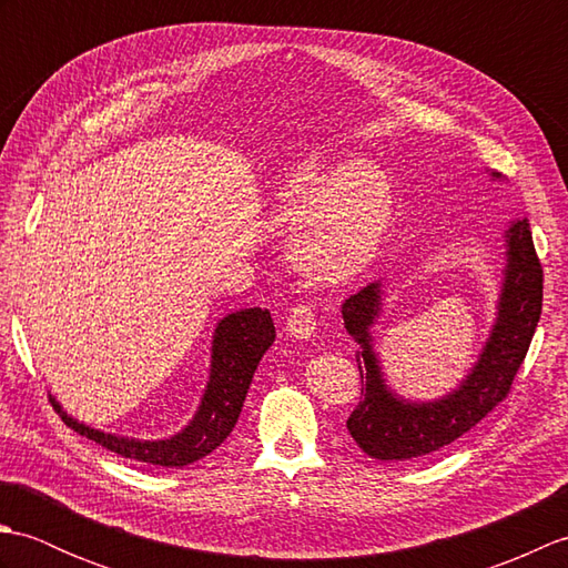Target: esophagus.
<instances>
[{
    "label": "esophagus",
    "instance_id": "34e87169",
    "mask_svg": "<svg viewBox=\"0 0 568 568\" xmlns=\"http://www.w3.org/2000/svg\"><path fill=\"white\" fill-rule=\"evenodd\" d=\"M317 329V317L310 305L293 307L291 315L285 320V332L295 336V339H310Z\"/></svg>",
    "mask_w": 568,
    "mask_h": 568
}]
</instances>
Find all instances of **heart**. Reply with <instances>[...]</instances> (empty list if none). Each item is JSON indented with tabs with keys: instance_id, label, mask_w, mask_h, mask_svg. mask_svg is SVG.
Wrapping results in <instances>:
<instances>
[{
	"instance_id": "obj_1",
	"label": "heart",
	"mask_w": 568,
	"mask_h": 568,
	"mask_svg": "<svg viewBox=\"0 0 568 568\" xmlns=\"http://www.w3.org/2000/svg\"><path fill=\"white\" fill-rule=\"evenodd\" d=\"M307 222L293 244L300 268L317 281H342L373 258L390 222V187L366 163L293 165L275 192V216Z\"/></svg>"
}]
</instances>
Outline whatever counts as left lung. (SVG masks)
<instances>
[{
  "label": "left lung",
  "mask_w": 568,
  "mask_h": 568,
  "mask_svg": "<svg viewBox=\"0 0 568 568\" xmlns=\"http://www.w3.org/2000/svg\"><path fill=\"white\" fill-rule=\"evenodd\" d=\"M493 178H500L493 173ZM508 265L498 303V317L480 352L478 364L466 381L442 400L407 403L388 390L373 354L371 324L381 312V283H371L342 305L346 332L364 352H358L361 400L346 419L348 434L371 458L381 462H409V458L439 452L474 429L493 407L508 397L532 344L541 315V263L537 258L527 220L508 229Z\"/></svg>",
  "instance_id": "left-lung-1"
}]
</instances>
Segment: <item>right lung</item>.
Returning a JSON list of instances; mask_svg holds the SVG:
<instances>
[{"instance_id":"right-lung-1","label":"right lung","mask_w":568,"mask_h":568,"mask_svg":"<svg viewBox=\"0 0 568 568\" xmlns=\"http://www.w3.org/2000/svg\"><path fill=\"white\" fill-rule=\"evenodd\" d=\"M273 339L275 327L271 312L261 307L232 312V315H226L216 324L212 342L210 383L207 390H204L202 405L190 425L171 439L139 442L116 437V434H104L68 417L55 403V397H51V403L68 427L82 434V437L102 444L104 449L151 466H187L214 452L232 434L241 415V407H244L253 371H256L261 356L268 352Z\"/></svg>"}]
</instances>
